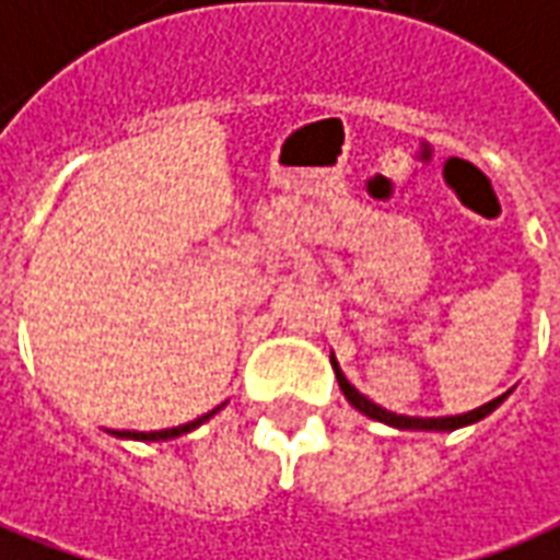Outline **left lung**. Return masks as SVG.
<instances>
[{"label":"left lung","instance_id":"8db88e82","mask_svg":"<svg viewBox=\"0 0 560 560\" xmlns=\"http://www.w3.org/2000/svg\"><path fill=\"white\" fill-rule=\"evenodd\" d=\"M329 363H332V372H336V381H339L345 399L351 401L353 408H357L360 413H365V417H372V420L377 422H387V425H393V429H413V432H456V429H462V425H474V422H480L482 417H489V413H492L494 408L510 396V393H504V396L486 401V405H480V408H474V411L468 413H456V417H405V413H393L387 411V408L375 405L372 399H365L363 393H360V389L353 387L351 381L345 377V372H341L339 363H336V357H329Z\"/></svg>","mask_w":560,"mask_h":560}]
</instances>
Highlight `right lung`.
I'll list each match as a JSON object with an SVG mask.
<instances>
[{"mask_svg": "<svg viewBox=\"0 0 560 560\" xmlns=\"http://www.w3.org/2000/svg\"><path fill=\"white\" fill-rule=\"evenodd\" d=\"M221 408H224V405H219V408H212V411L209 413H203V417H197L195 422H185V425H179V429H164V432H135V434H119V438H138V441H167V438H179V434H185V432H191V429H197V425H200V422H207L209 417H215V413L221 411Z\"/></svg>", "mask_w": 560, "mask_h": 560, "instance_id": "1", "label": "right lung"}]
</instances>
